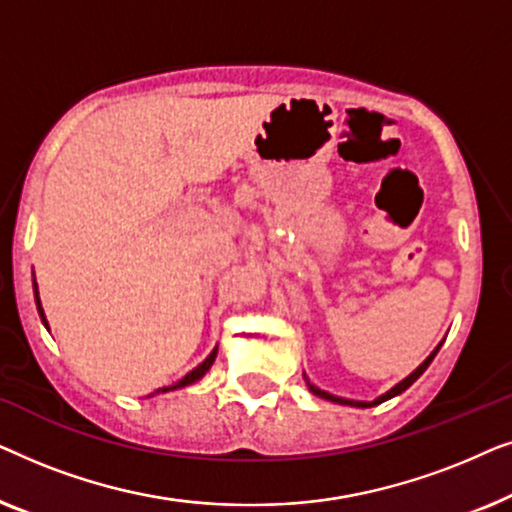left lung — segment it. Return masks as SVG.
<instances>
[{
    "label": "left lung",
    "instance_id": "8db88e82",
    "mask_svg": "<svg viewBox=\"0 0 512 512\" xmlns=\"http://www.w3.org/2000/svg\"><path fill=\"white\" fill-rule=\"evenodd\" d=\"M440 347H443V342H438V347H436V349H433V352H431L429 356H426V359H424L422 363H419V366H417L415 370H412V373H410L408 377H403V380H401V382H398V384H394V387H391V389L387 391V394L377 396V398H375V401H352V398H342V396H333V394H328V391H324V389H319V387H317V384H312V382H310V377H307L305 373H303V380H305V384H307V389H310L314 396H319V398H326V401H331V403H340V405H352V408H373V405H380V403H384V401H389V398H394V396H398V394H403V391H405V389H408L412 382H415V380H419V377H422V373H424V370H426V368H429V363L433 361V356H436V354H438V349H440Z\"/></svg>",
    "mask_w": 512,
    "mask_h": 512
}]
</instances>
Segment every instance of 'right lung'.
Returning a JSON list of instances; mask_svg holds the SVG:
<instances>
[{
  "instance_id": "obj_1",
  "label": "right lung",
  "mask_w": 512,
  "mask_h": 512,
  "mask_svg": "<svg viewBox=\"0 0 512 512\" xmlns=\"http://www.w3.org/2000/svg\"><path fill=\"white\" fill-rule=\"evenodd\" d=\"M32 286H34V300H37V310H39L41 324H44V326L48 328V319H46V314H44V307H41V298H39V286H37V279H34ZM216 352H219V347H214V349H212V354H209L207 359L200 363V366H195V368L191 370V373H188L186 377H181L179 382L170 384V387L156 389V391H153V394H149V398H151V396H156V394H167V391H174V389H184V387H188V384H195L198 380H202V377H205L207 370L212 368V363H214V359H216Z\"/></svg>"
}]
</instances>
